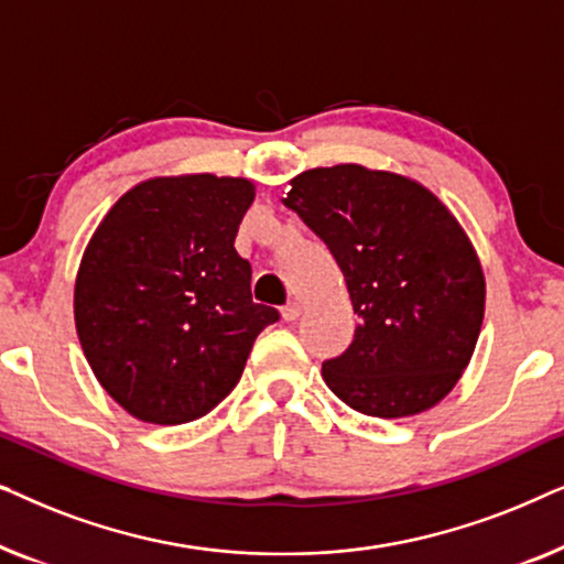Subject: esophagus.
Returning a JSON list of instances; mask_svg holds the SVG:
<instances>
[{"mask_svg":"<svg viewBox=\"0 0 564 564\" xmlns=\"http://www.w3.org/2000/svg\"><path fill=\"white\" fill-rule=\"evenodd\" d=\"M300 313H303V307H300L297 303H288L282 307V318L288 321V323H292V321H297L300 318Z\"/></svg>","mask_w":564,"mask_h":564,"instance_id":"34e87169","label":"esophagus"}]
</instances>
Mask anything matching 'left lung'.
<instances>
[{
    "instance_id": "obj_1",
    "label": "left lung",
    "mask_w": 564,
    "mask_h": 564,
    "mask_svg": "<svg viewBox=\"0 0 564 564\" xmlns=\"http://www.w3.org/2000/svg\"><path fill=\"white\" fill-rule=\"evenodd\" d=\"M284 207L328 246L357 313L323 380L354 411L403 419L436 405L480 336L485 280L454 215L419 182L359 164L311 169Z\"/></svg>"
}]
</instances>
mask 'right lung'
<instances>
[{
  "label": "right lung",
  "mask_w": 564,
  "mask_h": 564,
  "mask_svg": "<svg viewBox=\"0 0 564 564\" xmlns=\"http://www.w3.org/2000/svg\"><path fill=\"white\" fill-rule=\"evenodd\" d=\"M251 203L246 180L159 176L122 195L91 236L76 334L91 372L135 419L176 426L210 413L280 321L251 300V264L234 249Z\"/></svg>",
  "instance_id": "obj_1"
}]
</instances>
